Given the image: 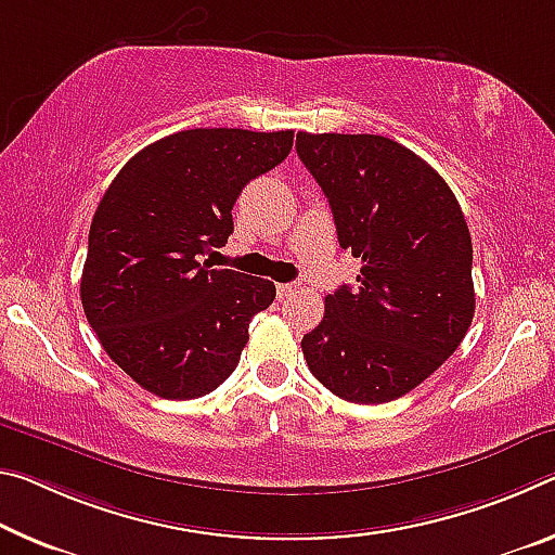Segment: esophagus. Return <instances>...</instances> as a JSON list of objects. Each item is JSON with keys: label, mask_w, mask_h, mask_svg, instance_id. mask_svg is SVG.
<instances>
[{"label": "esophagus", "mask_w": 555, "mask_h": 555, "mask_svg": "<svg viewBox=\"0 0 555 555\" xmlns=\"http://www.w3.org/2000/svg\"><path fill=\"white\" fill-rule=\"evenodd\" d=\"M296 292H298V284H279L276 286L279 298H292Z\"/></svg>", "instance_id": "esophagus-1"}]
</instances>
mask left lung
<instances>
[{
    "label": "left lung",
    "instance_id": "left-lung-1",
    "mask_svg": "<svg viewBox=\"0 0 555 555\" xmlns=\"http://www.w3.org/2000/svg\"><path fill=\"white\" fill-rule=\"evenodd\" d=\"M296 153L328 197L338 244L363 261L356 288L325 296L323 321L301 340L306 363L343 400H398L472 325V236L460 202L390 138L298 133Z\"/></svg>",
    "mask_w": 555,
    "mask_h": 555
}]
</instances>
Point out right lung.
I'll return each instance as SVG.
<instances>
[{"mask_svg": "<svg viewBox=\"0 0 555 555\" xmlns=\"http://www.w3.org/2000/svg\"><path fill=\"white\" fill-rule=\"evenodd\" d=\"M294 130H180L122 165L95 209L81 276L105 353L147 392L192 400L234 373L267 279L199 261L234 232L244 184L292 153Z\"/></svg>", "mask_w": 555, "mask_h": 555, "instance_id": "obj_1", "label": "right lung"}]
</instances>
